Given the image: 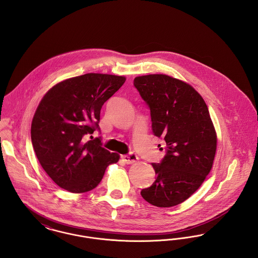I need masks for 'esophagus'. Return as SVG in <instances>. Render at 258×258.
Listing matches in <instances>:
<instances>
[{
  "label": "esophagus",
  "mask_w": 258,
  "mask_h": 258,
  "mask_svg": "<svg viewBox=\"0 0 258 258\" xmlns=\"http://www.w3.org/2000/svg\"><path fill=\"white\" fill-rule=\"evenodd\" d=\"M121 160L125 163V164H134L136 163L137 160H138V157H137L136 153H130L128 155H124V156H121Z\"/></svg>",
  "instance_id": "34e87169"
}]
</instances>
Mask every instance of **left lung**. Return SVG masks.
Segmentation results:
<instances>
[{
	"label": "left lung",
	"mask_w": 258,
	"mask_h": 258,
	"mask_svg": "<svg viewBox=\"0 0 258 258\" xmlns=\"http://www.w3.org/2000/svg\"><path fill=\"white\" fill-rule=\"evenodd\" d=\"M134 85L150 109L154 136L166 141L164 159L152 164L156 180L140 194L159 208L179 205L212 169L217 138L209 109L194 88L172 77H137Z\"/></svg>",
	"instance_id": "left-lung-1"
}]
</instances>
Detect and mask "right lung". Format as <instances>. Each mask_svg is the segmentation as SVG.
<instances>
[{
	"label": "right lung",
	"instance_id": "obj_1",
	"mask_svg": "<svg viewBox=\"0 0 258 258\" xmlns=\"http://www.w3.org/2000/svg\"><path fill=\"white\" fill-rule=\"evenodd\" d=\"M125 78L89 73L58 83L47 91L32 124L34 151L46 174L72 193L94 189L106 167L119 161L102 147L101 137L85 140L99 131L100 110Z\"/></svg>",
	"mask_w": 258,
	"mask_h": 258
}]
</instances>
